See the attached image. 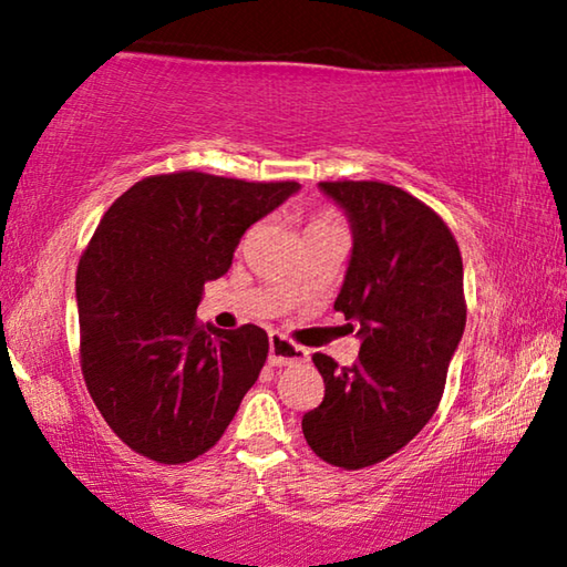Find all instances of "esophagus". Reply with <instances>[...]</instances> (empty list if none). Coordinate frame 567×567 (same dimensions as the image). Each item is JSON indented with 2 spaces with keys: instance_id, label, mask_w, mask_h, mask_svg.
<instances>
[{
  "instance_id": "34e87169",
  "label": "esophagus",
  "mask_w": 567,
  "mask_h": 567,
  "mask_svg": "<svg viewBox=\"0 0 567 567\" xmlns=\"http://www.w3.org/2000/svg\"><path fill=\"white\" fill-rule=\"evenodd\" d=\"M310 352L292 340H287L285 334L272 332L270 334V364L272 368H282V364H295V362H307Z\"/></svg>"
}]
</instances>
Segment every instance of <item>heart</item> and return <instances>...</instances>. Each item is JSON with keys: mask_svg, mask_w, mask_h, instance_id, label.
I'll return each mask as SVG.
<instances>
[{"mask_svg": "<svg viewBox=\"0 0 567 567\" xmlns=\"http://www.w3.org/2000/svg\"><path fill=\"white\" fill-rule=\"evenodd\" d=\"M322 229H342V227L338 225V219H334L332 215H318L310 219V225H307V235L322 233Z\"/></svg>", "mask_w": 567, "mask_h": 567, "instance_id": "heart-1", "label": "heart"}]
</instances>
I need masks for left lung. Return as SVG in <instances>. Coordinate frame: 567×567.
Listing matches in <instances>:
<instances>
[{
  "instance_id": "8db88e82",
  "label": "left lung",
  "mask_w": 567,
  "mask_h": 567,
  "mask_svg": "<svg viewBox=\"0 0 567 567\" xmlns=\"http://www.w3.org/2000/svg\"><path fill=\"white\" fill-rule=\"evenodd\" d=\"M352 227V255L334 310L358 330L360 354L312 362L324 398L302 433L324 463H382L435 415L447 364L465 330L463 257L443 217L385 182H320Z\"/></svg>"
}]
</instances>
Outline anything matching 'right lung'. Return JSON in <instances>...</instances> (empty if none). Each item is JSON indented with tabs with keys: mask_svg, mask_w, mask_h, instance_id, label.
I'll return each instance as SVG.
<instances>
[{
	"mask_svg": "<svg viewBox=\"0 0 567 567\" xmlns=\"http://www.w3.org/2000/svg\"><path fill=\"white\" fill-rule=\"evenodd\" d=\"M297 189L175 172L132 185L100 219L76 267L82 375L134 453L165 465L207 453L260 378L267 332L205 328L195 312L245 229Z\"/></svg>",
	"mask_w": 567,
	"mask_h": 567,
	"instance_id": "right-lung-1",
	"label": "right lung"
}]
</instances>
